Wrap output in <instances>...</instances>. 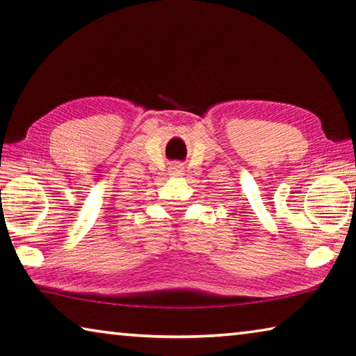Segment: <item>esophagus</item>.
Instances as JSON below:
<instances>
[{
  "mask_svg": "<svg viewBox=\"0 0 356 356\" xmlns=\"http://www.w3.org/2000/svg\"><path fill=\"white\" fill-rule=\"evenodd\" d=\"M168 171H170V174L171 176H182L184 174V171H185V168H184V165L182 163H171L170 165V168H168Z\"/></svg>",
  "mask_w": 356,
  "mask_h": 356,
  "instance_id": "34e87169",
  "label": "esophagus"
}]
</instances>
